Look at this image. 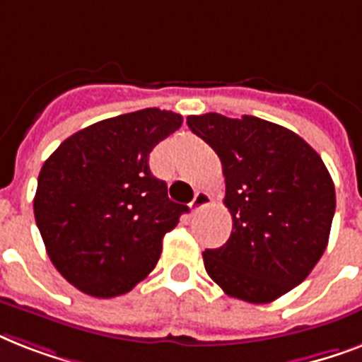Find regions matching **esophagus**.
<instances>
[{"label":"esophagus","mask_w":362,"mask_h":362,"mask_svg":"<svg viewBox=\"0 0 362 362\" xmlns=\"http://www.w3.org/2000/svg\"><path fill=\"white\" fill-rule=\"evenodd\" d=\"M210 203H212V197H210L209 193L197 192V193H195V197H193V201H192V204H189V206H192L193 212H201V210L206 209Z\"/></svg>","instance_id":"obj_1"}]
</instances>
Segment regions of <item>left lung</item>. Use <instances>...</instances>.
Masks as SVG:
<instances>
[{
    "label": "left lung",
    "mask_w": 362,
    "mask_h": 362,
    "mask_svg": "<svg viewBox=\"0 0 362 362\" xmlns=\"http://www.w3.org/2000/svg\"><path fill=\"white\" fill-rule=\"evenodd\" d=\"M214 148L226 176L229 240L204 250V269L229 295L272 303L312 272L325 252L337 209L323 159L297 133L255 116H187Z\"/></svg>",
    "instance_id": "8db88e82"
}]
</instances>
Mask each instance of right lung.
<instances>
[{"label": "right lung", "mask_w": 362, "mask_h": 362, "mask_svg": "<svg viewBox=\"0 0 362 362\" xmlns=\"http://www.w3.org/2000/svg\"><path fill=\"white\" fill-rule=\"evenodd\" d=\"M182 116L142 109L88 125L45 161L33 212L58 272L86 295L131 291L153 270L165 233L186 204L167 197L150 173L153 146L175 133Z\"/></svg>", "instance_id": "add662e5"}]
</instances>
